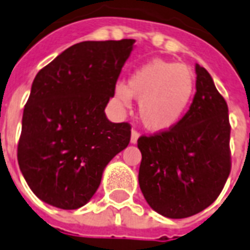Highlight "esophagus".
Wrapping results in <instances>:
<instances>
[{
  "label": "esophagus",
  "instance_id": "obj_1",
  "mask_svg": "<svg viewBox=\"0 0 250 250\" xmlns=\"http://www.w3.org/2000/svg\"><path fill=\"white\" fill-rule=\"evenodd\" d=\"M139 137H140V133L135 131V129H132V132H131V144H136Z\"/></svg>",
  "mask_w": 250,
  "mask_h": 250
}]
</instances>
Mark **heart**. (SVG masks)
<instances>
[{
	"label": "heart",
	"mask_w": 250,
	"mask_h": 250,
	"mask_svg": "<svg viewBox=\"0 0 250 250\" xmlns=\"http://www.w3.org/2000/svg\"><path fill=\"white\" fill-rule=\"evenodd\" d=\"M193 72L178 62L153 60L131 74L127 85L118 83L114 98L128 106L132 97L139 101V117L152 132H166L179 125L194 93Z\"/></svg>",
	"instance_id": "obj_1"
}]
</instances>
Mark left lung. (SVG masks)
Returning <instances> with one entry per match:
<instances>
[{"label": "left lung", "mask_w": 250, "mask_h": 250, "mask_svg": "<svg viewBox=\"0 0 250 250\" xmlns=\"http://www.w3.org/2000/svg\"><path fill=\"white\" fill-rule=\"evenodd\" d=\"M196 75V94L179 125L137 140L141 192L154 211L172 219L211 205L231 170L229 107L200 64Z\"/></svg>", "instance_id": "1"}]
</instances>
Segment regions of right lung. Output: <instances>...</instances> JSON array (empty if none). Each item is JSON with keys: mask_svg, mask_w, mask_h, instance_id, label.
<instances>
[{"mask_svg": "<svg viewBox=\"0 0 250 250\" xmlns=\"http://www.w3.org/2000/svg\"><path fill=\"white\" fill-rule=\"evenodd\" d=\"M135 40L83 41L37 72L23 111L18 164L48 205L79 209L93 197L110 161L131 139L105 107Z\"/></svg>", "mask_w": 250, "mask_h": 250, "instance_id": "obj_1", "label": "right lung"}]
</instances>
